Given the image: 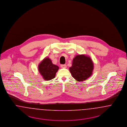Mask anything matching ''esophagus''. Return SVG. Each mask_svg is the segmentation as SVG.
Wrapping results in <instances>:
<instances>
[{
  "instance_id": "34e87169",
  "label": "esophagus",
  "mask_w": 127,
  "mask_h": 127,
  "mask_svg": "<svg viewBox=\"0 0 127 127\" xmlns=\"http://www.w3.org/2000/svg\"><path fill=\"white\" fill-rule=\"evenodd\" d=\"M61 67L63 68H65L67 67L66 64H61Z\"/></svg>"
}]
</instances>
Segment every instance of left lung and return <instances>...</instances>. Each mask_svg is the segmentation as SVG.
<instances>
[{
	"instance_id": "obj_1",
	"label": "left lung",
	"mask_w": 127,
	"mask_h": 127,
	"mask_svg": "<svg viewBox=\"0 0 127 127\" xmlns=\"http://www.w3.org/2000/svg\"><path fill=\"white\" fill-rule=\"evenodd\" d=\"M94 67L93 62L89 56L80 55L73 58L69 70L73 77L78 81L82 82L92 75Z\"/></svg>"
}]
</instances>
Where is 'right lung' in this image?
<instances>
[{"label": "right lung", "mask_w": 127, "mask_h": 127, "mask_svg": "<svg viewBox=\"0 0 127 127\" xmlns=\"http://www.w3.org/2000/svg\"><path fill=\"white\" fill-rule=\"evenodd\" d=\"M58 69L59 67L54 64L48 57L45 58L38 65L39 72L45 81H49L55 77Z\"/></svg>", "instance_id": "obj_1"}]
</instances>
